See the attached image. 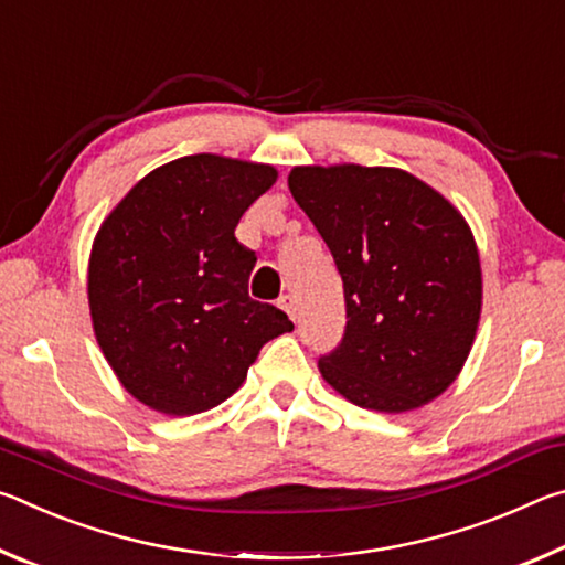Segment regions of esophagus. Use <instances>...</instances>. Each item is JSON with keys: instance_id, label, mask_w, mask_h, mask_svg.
<instances>
[{"instance_id": "obj_1", "label": "esophagus", "mask_w": 565, "mask_h": 565, "mask_svg": "<svg viewBox=\"0 0 565 565\" xmlns=\"http://www.w3.org/2000/svg\"><path fill=\"white\" fill-rule=\"evenodd\" d=\"M279 306H281V309H284L286 313H289V319H291V321L296 319V299H294L291 294L281 296V299H279Z\"/></svg>"}]
</instances>
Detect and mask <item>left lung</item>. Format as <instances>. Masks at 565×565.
<instances>
[{
  "label": "left lung",
  "instance_id": "obj_1",
  "mask_svg": "<svg viewBox=\"0 0 565 565\" xmlns=\"http://www.w3.org/2000/svg\"><path fill=\"white\" fill-rule=\"evenodd\" d=\"M289 189L327 242L347 299L327 384L361 408L404 414L441 396L471 353L481 259L461 212L394 167H294Z\"/></svg>",
  "mask_w": 565,
  "mask_h": 565
}]
</instances>
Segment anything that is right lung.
Instances as JSON below:
<instances>
[{
    "label": "right lung",
    "instance_id": "obj_1",
    "mask_svg": "<svg viewBox=\"0 0 565 565\" xmlns=\"http://www.w3.org/2000/svg\"><path fill=\"white\" fill-rule=\"evenodd\" d=\"M276 177L256 161L181 157L137 181L94 236V337L121 386L159 414L218 406L264 343L294 329L248 296L256 256L234 236Z\"/></svg>",
    "mask_w": 565,
    "mask_h": 565
}]
</instances>
